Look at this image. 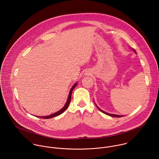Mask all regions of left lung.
<instances>
[{
  "label": "left lung",
  "mask_w": 159,
  "mask_h": 159,
  "mask_svg": "<svg viewBox=\"0 0 159 159\" xmlns=\"http://www.w3.org/2000/svg\"><path fill=\"white\" fill-rule=\"evenodd\" d=\"M134 52H136V51L135 50H134ZM97 106V105H96ZM97 107L98 108V109L100 111H102V113H105V114H106V115H109V116H113V117H116V118H120V117H121V116H120V115H112V114H110V113H107V112H105V111H103V110H100L97 106Z\"/></svg>",
  "instance_id": "8db88e82"
}]
</instances>
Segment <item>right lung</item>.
<instances>
[{
  "label": "right lung",
  "mask_w": 159,
  "mask_h": 159,
  "mask_svg": "<svg viewBox=\"0 0 159 159\" xmlns=\"http://www.w3.org/2000/svg\"><path fill=\"white\" fill-rule=\"evenodd\" d=\"M76 85H77V83L76 84H75L74 85V86L72 87V89H70V92H69V97H68V99H67V102H66V103L65 104V105H64V107L60 110V111H57V112H56V113H54V114H52V115H49V116H39V118H43V119H49V118H53V117H55V116H58V115H61V113H62L67 108V107H68V106H69V103H70V100H71V95H72V92L73 91V90H74V89L76 87Z\"/></svg>",
  "instance_id": "right-lung-1"
}]
</instances>
